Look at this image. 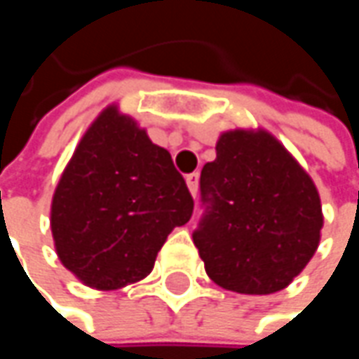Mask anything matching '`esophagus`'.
Wrapping results in <instances>:
<instances>
[{"instance_id": "1", "label": "esophagus", "mask_w": 359, "mask_h": 359, "mask_svg": "<svg viewBox=\"0 0 359 359\" xmlns=\"http://www.w3.org/2000/svg\"><path fill=\"white\" fill-rule=\"evenodd\" d=\"M187 187L191 191V195L195 197L197 195V189H199V172H193V175H187Z\"/></svg>"}]
</instances>
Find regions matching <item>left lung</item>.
<instances>
[{"label": "left lung", "mask_w": 359, "mask_h": 359, "mask_svg": "<svg viewBox=\"0 0 359 359\" xmlns=\"http://www.w3.org/2000/svg\"><path fill=\"white\" fill-rule=\"evenodd\" d=\"M208 212L193 243L208 276L243 295L283 291L320 245L323 203L312 177L264 128L224 130L201 170Z\"/></svg>", "instance_id": "left-lung-1"}]
</instances>
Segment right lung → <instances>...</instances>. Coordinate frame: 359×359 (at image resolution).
I'll return each instance as SVG.
<instances>
[{
	"label": "right lung",
	"instance_id": "1",
	"mask_svg": "<svg viewBox=\"0 0 359 359\" xmlns=\"http://www.w3.org/2000/svg\"><path fill=\"white\" fill-rule=\"evenodd\" d=\"M193 197L168 149L109 104L89 124L51 197L53 248L66 270L97 291L145 278Z\"/></svg>",
	"mask_w": 359,
	"mask_h": 359
}]
</instances>
